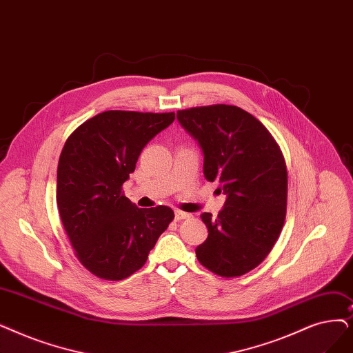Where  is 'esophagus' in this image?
I'll return each mask as SVG.
<instances>
[{
	"label": "esophagus",
	"instance_id": "34e87169",
	"mask_svg": "<svg viewBox=\"0 0 353 353\" xmlns=\"http://www.w3.org/2000/svg\"><path fill=\"white\" fill-rule=\"evenodd\" d=\"M190 218V213H186V212H181V210H176L174 212V219L176 221H181V219H188Z\"/></svg>",
	"mask_w": 353,
	"mask_h": 353
}]
</instances>
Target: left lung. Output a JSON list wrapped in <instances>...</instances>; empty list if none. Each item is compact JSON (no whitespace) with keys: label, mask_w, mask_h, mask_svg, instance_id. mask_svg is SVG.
<instances>
[{"label":"left lung","mask_w":353,"mask_h":353,"mask_svg":"<svg viewBox=\"0 0 353 353\" xmlns=\"http://www.w3.org/2000/svg\"><path fill=\"white\" fill-rule=\"evenodd\" d=\"M197 141L203 176L226 199L216 218L205 212L208 238L196 248L202 265L238 277L264 261L279 239L287 209V168L279 144L250 112L234 105L177 111Z\"/></svg>","instance_id":"1"}]
</instances>
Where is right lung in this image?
Segmentation results:
<instances>
[{
  "instance_id": "1",
  "label": "right lung",
  "mask_w": 353,
  "mask_h": 353,
  "mask_svg": "<svg viewBox=\"0 0 353 353\" xmlns=\"http://www.w3.org/2000/svg\"><path fill=\"white\" fill-rule=\"evenodd\" d=\"M174 121V112L105 111L69 137L57 165L56 201L79 261L105 280L140 270L174 213L139 209L121 192L143 148Z\"/></svg>"
}]
</instances>
